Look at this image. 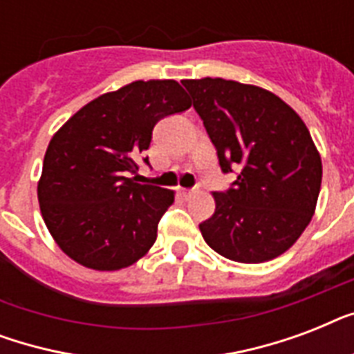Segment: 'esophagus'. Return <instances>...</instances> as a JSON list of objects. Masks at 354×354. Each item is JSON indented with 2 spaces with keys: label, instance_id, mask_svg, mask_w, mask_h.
<instances>
[{
  "label": "esophagus",
  "instance_id": "esophagus-1",
  "mask_svg": "<svg viewBox=\"0 0 354 354\" xmlns=\"http://www.w3.org/2000/svg\"><path fill=\"white\" fill-rule=\"evenodd\" d=\"M194 194V189H180V196H182L183 200L191 198Z\"/></svg>",
  "mask_w": 354,
  "mask_h": 354
}]
</instances>
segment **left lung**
Listing matches in <instances>:
<instances>
[{
	"label": "left lung",
	"mask_w": 354,
	"mask_h": 354,
	"mask_svg": "<svg viewBox=\"0 0 354 354\" xmlns=\"http://www.w3.org/2000/svg\"><path fill=\"white\" fill-rule=\"evenodd\" d=\"M215 145L222 172L236 171L215 213L200 224L204 241L236 263L285 253L313 218L322 158L308 128L285 101L235 80H183Z\"/></svg>",
	"instance_id": "obj_1"
}]
</instances>
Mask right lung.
Listing matches in <instances>:
<instances>
[{
    "label": "right lung",
    "instance_id": "right-lung-1",
    "mask_svg": "<svg viewBox=\"0 0 354 354\" xmlns=\"http://www.w3.org/2000/svg\"><path fill=\"white\" fill-rule=\"evenodd\" d=\"M176 80H136L97 97L46 150L38 202L47 230L86 268H127L149 252L174 193L136 183L138 158L160 119L191 108ZM149 165V158H143Z\"/></svg>",
    "mask_w": 354,
    "mask_h": 354
}]
</instances>
